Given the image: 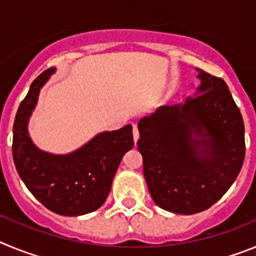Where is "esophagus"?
<instances>
[{
    "label": "esophagus",
    "instance_id": "1",
    "mask_svg": "<svg viewBox=\"0 0 256 256\" xmlns=\"http://www.w3.org/2000/svg\"><path fill=\"white\" fill-rule=\"evenodd\" d=\"M140 138V133H138V128H137V126H133V140H134V142L138 141Z\"/></svg>",
    "mask_w": 256,
    "mask_h": 256
}]
</instances>
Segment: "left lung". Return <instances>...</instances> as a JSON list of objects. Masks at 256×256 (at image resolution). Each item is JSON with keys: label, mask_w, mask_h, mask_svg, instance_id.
Here are the masks:
<instances>
[{"label": "left lung", "mask_w": 256, "mask_h": 256, "mask_svg": "<svg viewBox=\"0 0 256 256\" xmlns=\"http://www.w3.org/2000/svg\"><path fill=\"white\" fill-rule=\"evenodd\" d=\"M198 72L184 104L160 106L138 122V151L155 204L191 216L214 205L236 180L245 159V126L228 86Z\"/></svg>", "instance_id": "8db88e82"}]
</instances>
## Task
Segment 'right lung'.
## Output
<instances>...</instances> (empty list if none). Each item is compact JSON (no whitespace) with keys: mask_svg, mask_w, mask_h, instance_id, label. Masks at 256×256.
Masks as SVG:
<instances>
[{"mask_svg":"<svg viewBox=\"0 0 256 256\" xmlns=\"http://www.w3.org/2000/svg\"><path fill=\"white\" fill-rule=\"evenodd\" d=\"M55 72V68H50L37 76L18 108L12 158L20 178L40 204L60 216H83L98 209L110 194L122 158L134 144L132 126L98 133L65 155L38 148L29 136L28 123L40 88Z\"/></svg>","mask_w":256,"mask_h":256,"instance_id":"obj_1","label":"right lung"}]
</instances>
